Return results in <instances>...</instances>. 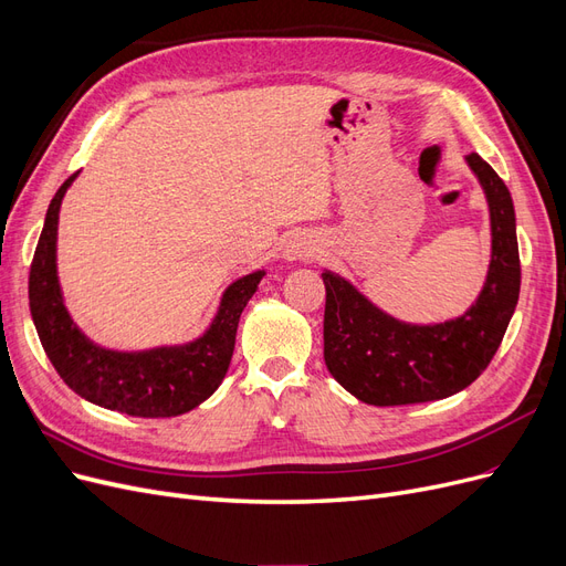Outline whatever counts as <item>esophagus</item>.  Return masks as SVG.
Here are the masks:
<instances>
[{"mask_svg":"<svg viewBox=\"0 0 566 566\" xmlns=\"http://www.w3.org/2000/svg\"><path fill=\"white\" fill-rule=\"evenodd\" d=\"M314 252H316V245L312 241H306L304 235H293L283 245V256L287 262H297V260H304V256H314Z\"/></svg>","mask_w":566,"mask_h":566,"instance_id":"esophagus-1","label":"esophagus"}]
</instances>
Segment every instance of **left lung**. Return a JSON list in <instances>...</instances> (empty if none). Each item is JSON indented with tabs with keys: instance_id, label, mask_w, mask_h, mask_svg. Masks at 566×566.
Segmentation results:
<instances>
[{
	"instance_id": "left-lung-1",
	"label": "left lung",
	"mask_w": 566,
	"mask_h": 566,
	"mask_svg": "<svg viewBox=\"0 0 566 566\" xmlns=\"http://www.w3.org/2000/svg\"><path fill=\"white\" fill-rule=\"evenodd\" d=\"M465 160L484 188L491 217L486 283L465 314L432 325L406 323L337 273H321L325 366L358 401L406 406L447 399L472 385L501 347L522 283L515 205L489 163L476 153Z\"/></svg>"
}]
</instances>
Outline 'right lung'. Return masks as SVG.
I'll list each match as a JSON object with an SVG mask.
<instances>
[{
    "label": "right lung",
    "mask_w": 566,
    "mask_h": 566,
    "mask_svg": "<svg viewBox=\"0 0 566 566\" xmlns=\"http://www.w3.org/2000/svg\"><path fill=\"white\" fill-rule=\"evenodd\" d=\"M75 177L77 172L63 181L49 205L28 281L30 314L49 361L67 387L101 408L134 418L188 413L212 397L224 380L235 347L238 321L264 279V269L227 287L210 328L193 342L146 352L98 347L67 314L56 273L59 210Z\"/></svg>",
    "instance_id": "obj_1"
}]
</instances>
